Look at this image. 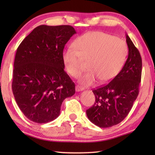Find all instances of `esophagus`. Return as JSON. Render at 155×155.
Masks as SVG:
<instances>
[{"instance_id": "1", "label": "esophagus", "mask_w": 155, "mask_h": 155, "mask_svg": "<svg viewBox=\"0 0 155 155\" xmlns=\"http://www.w3.org/2000/svg\"><path fill=\"white\" fill-rule=\"evenodd\" d=\"M75 90H76V92H81V91L84 90V88L82 87L79 86V85H76Z\"/></svg>"}]
</instances>
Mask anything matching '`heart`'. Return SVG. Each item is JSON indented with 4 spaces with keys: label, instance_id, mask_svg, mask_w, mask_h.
Segmentation results:
<instances>
[{
    "label": "heart",
    "instance_id": "obj_1",
    "mask_svg": "<svg viewBox=\"0 0 155 155\" xmlns=\"http://www.w3.org/2000/svg\"><path fill=\"white\" fill-rule=\"evenodd\" d=\"M74 46L63 51L62 61L68 73L77 77L82 60L87 61V71L79 78V83L89 86L99 80L106 83L121 71L128 54L124 40L99 31H89L75 39Z\"/></svg>",
    "mask_w": 155,
    "mask_h": 155
}]
</instances>
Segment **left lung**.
<instances>
[{"mask_svg": "<svg viewBox=\"0 0 155 155\" xmlns=\"http://www.w3.org/2000/svg\"><path fill=\"white\" fill-rule=\"evenodd\" d=\"M128 58L120 73L106 85L92 90L94 105L86 111L89 120L100 128L117 125L126 117L139 93L142 59L139 51L126 34Z\"/></svg>", "mask_w": 155, "mask_h": 155, "instance_id": "8db88e82", "label": "left lung"}]
</instances>
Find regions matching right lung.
<instances>
[{"instance_id":"1","label":"right lung","mask_w":155,"mask_h":155,"mask_svg":"<svg viewBox=\"0 0 155 155\" xmlns=\"http://www.w3.org/2000/svg\"><path fill=\"white\" fill-rule=\"evenodd\" d=\"M75 34L70 25H40L17 49L12 92L19 108L31 121L46 124L56 119L63 100L75 93L62 61L65 45Z\"/></svg>"}]
</instances>
